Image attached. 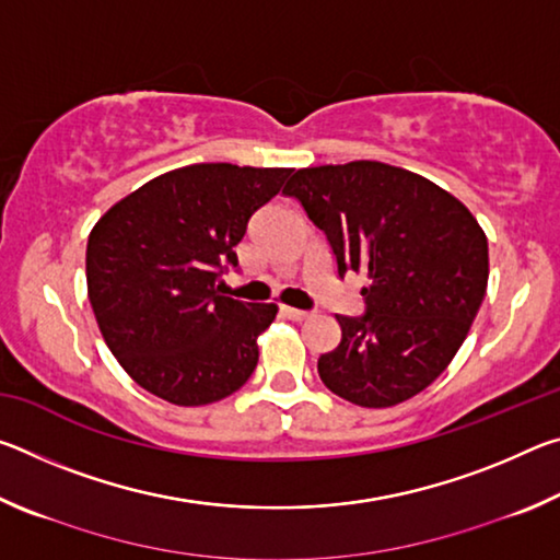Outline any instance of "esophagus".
I'll return each instance as SVG.
<instances>
[{"label": "esophagus", "instance_id": "1", "mask_svg": "<svg viewBox=\"0 0 560 560\" xmlns=\"http://www.w3.org/2000/svg\"><path fill=\"white\" fill-rule=\"evenodd\" d=\"M281 314L291 318V320H306L314 316V311H303V308H291V306H281Z\"/></svg>", "mask_w": 560, "mask_h": 560}]
</instances>
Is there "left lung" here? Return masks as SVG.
Returning a JSON list of instances; mask_svg holds the SVG:
<instances>
[{"label": "left lung", "mask_w": 560, "mask_h": 560, "mask_svg": "<svg viewBox=\"0 0 560 560\" xmlns=\"http://www.w3.org/2000/svg\"><path fill=\"white\" fill-rule=\"evenodd\" d=\"M283 195L326 234L340 279L363 273L365 311L336 316L340 343L318 358L330 393L393 407L450 365L485 301L489 244L457 197L375 160L296 170Z\"/></svg>", "instance_id": "8db88e82"}]
</instances>
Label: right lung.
I'll use <instances>...</instances> for the list:
<instances>
[{
	"instance_id": "add662e5",
	"label": "right lung",
	"mask_w": 560,
	"mask_h": 560,
	"mask_svg": "<svg viewBox=\"0 0 560 560\" xmlns=\"http://www.w3.org/2000/svg\"><path fill=\"white\" fill-rule=\"evenodd\" d=\"M291 170L202 163L150 179L93 226L86 281L103 340L132 381L183 407L249 381L277 306L222 296L252 214Z\"/></svg>"
}]
</instances>
